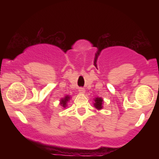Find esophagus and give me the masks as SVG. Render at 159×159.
<instances>
[{
	"label": "esophagus",
	"mask_w": 159,
	"mask_h": 159,
	"mask_svg": "<svg viewBox=\"0 0 159 159\" xmlns=\"http://www.w3.org/2000/svg\"><path fill=\"white\" fill-rule=\"evenodd\" d=\"M78 91H79V93H85V90L84 88H79V90H78Z\"/></svg>",
	"instance_id": "1"
}]
</instances>
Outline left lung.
I'll return each instance as SVG.
<instances>
[{
  "mask_svg": "<svg viewBox=\"0 0 159 159\" xmlns=\"http://www.w3.org/2000/svg\"><path fill=\"white\" fill-rule=\"evenodd\" d=\"M94 106L98 110H101L103 107V99L102 98L96 97L94 99Z\"/></svg>",
  "mask_w": 159,
  "mask_h": 159,
  "instance_id": "8db88e82",
  "label": "left lung"
}]
</instances>
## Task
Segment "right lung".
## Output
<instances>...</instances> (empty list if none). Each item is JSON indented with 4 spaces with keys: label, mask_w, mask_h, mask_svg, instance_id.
Instances as JSON below:
<instances>
[{
    "label": "right lung",
    "mask_w": 159,
    "mask_h": 159,
    "mask_svg": "<svg viewBox=\"0 0 159 159\" xmlns=\"http://www.w3.org/2000/svg\"><path fill=\"white\" fill-rule=\"evenodd\" d=\"M70 96H66L64 98H62L61 99V105L63 106V107H66L67 105V102L69 101L70 99Z\"/></svg>",
    "instance_id": "right-lung-1"
}]
</instances>
